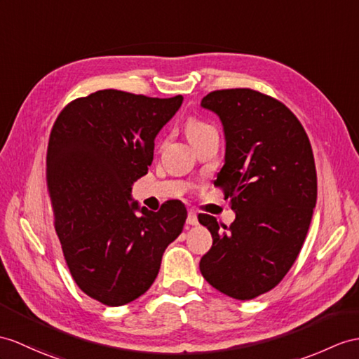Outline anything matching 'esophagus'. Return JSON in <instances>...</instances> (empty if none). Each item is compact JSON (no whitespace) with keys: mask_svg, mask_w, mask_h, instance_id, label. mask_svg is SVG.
<instances>
[{"mask_svg":"<svg viewBox=\"0 0 359 359\" xmlns=\"http://www.w3.org/2000/svg\"><path fill=\"white\" fill-rule=\"evenodd\" d=\"M187 224L189 225H198V216H196L195 212H191V210L187 215Z\"/></svg>","mask_w":359,"mask_h":359,"instance_id":"1","label":"esophagus"}]
</instances>
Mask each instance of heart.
I'll list each match as a JSON object with an SVG mask.
<instances>
[{"label":"heart","instance_id":"heart-1","mask_svg":"<svg viewBox=\"0 0 359 359\" xmlns=\"http://www.w3.org/2000/svg\"><path fill=\"white\" fill-rule=\"evenodd\" d=\"M212 130H215V128L212 125H208V123H205V121L198 120V118H190L186 125V133H187V137L190 142H194V140L203 137L208 133H212Z\"/></svg>","mask_w":359,"mask_h":359}]
</instances>
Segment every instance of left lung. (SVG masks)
<instances>
[{
    "label": "left lung",
    "instance_id": "1",
    "mask_svg": "<svg viewBox=\"0 0 359 359\" xmlns=\"http://www.w3.org/2000/svg\"><path fill=\"white\" fill-rule=\"evenodd\" d=\"M201 107L222 121L225 163L215 186L236 219L198 217L213 238L199 269L217 291L251 300L280 283L303 247L317 203L312 147L299 118L266 94L219 90Z\"/></svg>",
    "mask_w": 359,
    "mask_h": 359
}]
</instances>
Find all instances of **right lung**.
<instances>
[{
    "label": "right lung",
    "mask_w": 359,
    "mask_h": 359,
    "mask_svg": "<svg viewBox=\"0 0 359 359\" xmlns=\"http://www.w3.org/2000/svg\"><path fill=\"white\" fill-rule=\"evenodd\" d=\"M181 103L182 95L102 90L68 103L51 129L47 186L55 229L77 286L107 306L149 290L164 250L184 226L180 201L156 213L129 203L134 181L154 160L156 134Z\"/></svg>",
    "instance_id": "right-lung-1"
}]
</instances>
